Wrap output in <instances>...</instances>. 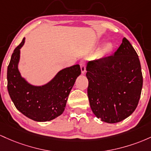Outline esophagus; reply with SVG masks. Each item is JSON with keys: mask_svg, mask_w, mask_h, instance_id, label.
<instances>
[{"mask_svg": "<svg viewBox=\"0 0 151 151\" xmlns=\"http://www.w3.org/2000/svg\"><path fill=\"white\" fill-rule=\"evenodd\" d=\"M80 66H81V73H82L83 74H84L85 73H86V62H85V60H82L80 62Z\"/></svg>", "mask_w": 151, "mask_h": 151, "instance_id": "esophagus-1", "label": "esophagus"}]
</instances>
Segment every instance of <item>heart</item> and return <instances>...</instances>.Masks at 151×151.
<instances>
[{"label":"heart","mask_w":151,"mask_h":151,"mask_svg":"<svg viewBox=\"0 0 151 151\" xmlns=\"http://www.w3.org/2000/svg\"><path fill=\"white\" fill-rule=\"evenodd\" d=\"M113 49V45L111 43H106V45H104L102 49V51H101V56H104L105 55L111 52Z\"/></svg>","instance_id":"obj_1"}]
</instances>
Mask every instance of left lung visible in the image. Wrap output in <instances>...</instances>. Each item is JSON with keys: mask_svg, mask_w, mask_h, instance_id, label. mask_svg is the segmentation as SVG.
Here are the masks:
<instances>
[{"mask_svg": "<svg viewBox=\"0 0 151 151\" xmlns=\"http://www.w3.org/2000/svg\"><path fill=\"white\" fill-rule=\"evenodd\" d=\"M88 96L95 116L116 123L130 116L143 87L138 55L126 38L113 55L89 61L86 67Z\"/></svg>", "mask_w": 151, "mask_h": 151, "instance_id": "1", "label": "left lung"}]
</instances>
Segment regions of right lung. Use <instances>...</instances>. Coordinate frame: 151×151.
I'll return each mask as SVG.
<instances>
[{
  "label": "right lung",
  "instance_id": "add662e5",
  "mask_svg": "<svg viewBox=\"0 0 151 151\" xmlns=\"http://www.w3.org/2000/svg\"><path fill=\"white\" fill-rule=\"evenodd\" d=\"M25 38L15 48L8 66V91L20 112L38 122L49 121L60 116L65 110L68 95L81 70L79 65L60 70L50 82L42 86L28 83L18 68L20 49Z\"/></svg>",
  "mask_w": 151,
  "mask_h": 151
}]
</instances>
